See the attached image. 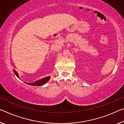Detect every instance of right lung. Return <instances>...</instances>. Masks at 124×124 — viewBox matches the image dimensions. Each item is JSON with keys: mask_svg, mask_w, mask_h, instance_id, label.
I'll list each match as a JSON object with an SVG mask.
<instances>
[{"mask_svg": "<svg viewBox=\"0 0 124 124\" xmlns=\"http://www.w3.org/2000/svg\"><path fill=\"white\" fill-rule=\"evenodd\" d=\"M14 73L16 74V76L17 77H19L18 76V74H17V73L15 71V70H14ZM50 77H45L44 78H43V79H41L40 80H39L36 81V82H35V83H26L27 84H29V85H34V86H41V85H44V84H45L50 79Z\"/></svg>", "mask_w": 124, "mask_h": 124, "instance_id": "add662e5", "label": "right lung"}]
</instances>
